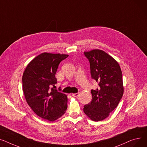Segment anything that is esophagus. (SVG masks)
I'll return each mask as SVG.
<instances>
[{"mask_svg": "<svg viewBox=\"0 0 147 147\" xmlns=\"http://www.w3.org/2000/svg\"><path fill=\"white\" fill-rule=\"evenodd\" d=\"M80 95V93H74V94H72V96L74 97H77Z\"/></svg>", "mask_w": 147, "mask_h": 147, "instance_id": "obj_1", "label": "esophagus"}]
</instances>
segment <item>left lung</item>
Masks as SVG:
<instances>
[{
  "label": "left lung",
  "mask_w": 147,
  "mask_h": 147,
  "mask_svg": "<svg viewBox=\"0 0 147 147\" xmlns=\"http://www.w3.org/2000/svg\"><path fill=\"white\" fill-rule=\"evenodd\" d=\"M90 63L92 79L98 88L92 90V101L84 107L91 120L101 121L107 118L117 106L124 91L122 71L116 60L102 50L84 51Z\"/></svg>",
  "instance_id": "obj_1"
}]
</instances>
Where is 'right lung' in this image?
<instances>
[{
  "label": "right lung",
  "instance_id": "1",
  "mask_svg": "<svg viewBox=\"0 0 147 147\" xmlns=\"http://www.w3.org/2000/svg\"><path fill=\"white\" fill-rule=\"evenodd\" d=\"M69 55L44 52L34 58L22 75V90L28 106L37 116L53 122L67 109V97L51 88L57 83L58 66Z\"/></svg>",
  "mask_w": 147,
  "mask_h": 147
}]
</instances>
